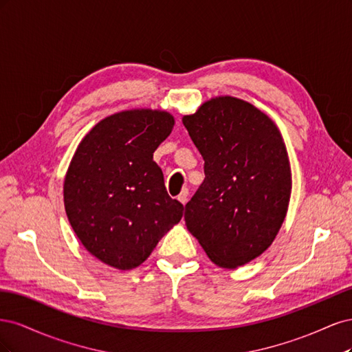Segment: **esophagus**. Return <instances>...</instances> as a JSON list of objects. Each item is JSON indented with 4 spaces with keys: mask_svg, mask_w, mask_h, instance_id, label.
Returning <instances> with one entry per match:
<instances>
[{
    "mask_svg": "<svg viewBox=\"0 0 352 352\" xmlns=\"http://www.w3.org/2000/svg\"><path fill=\"white\" fill-rule=\"evenodd\" d=\"M188 194H189V190H188V188H184L182 189V192H180L179 195H177V199L182 202V204H186V201H188Z\"/></svg>",
    "mask_w": 352,
    "mask_h": 352,
    "instance_id": "esophagus-1",
    "label": "esophagus"
}]
</instances>
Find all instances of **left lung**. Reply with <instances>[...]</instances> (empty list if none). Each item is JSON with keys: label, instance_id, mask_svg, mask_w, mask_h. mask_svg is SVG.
Masks as SVG:
<instances>
[{"label": "left lung", "instance_id": "left-lung-1", "mask_svg": "<svg viewBox=\"0 0 352 352\" xmlns=\"http://www.w3.org/2000/svg\"><path fill=\"white\" fill-rule=\"evenodd\" d=\"M182 122L206 173L185 206L186 228L212 263L236 269L270 247L286 217L292 176L283 138L267 114L229 95Z\"/></svg>", "mask_w": 352, "mask_h": 352}]
</instances>
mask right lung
I'll list each match as a JSON object with an SVG mask.
<instances>
[{"label": "right lung", "mask_w": 352, "mask_h": 352, "mask_svg": "<svg viewBox=\"0 0 352 352\" xmlns=\"http://www.w3.org/2000/svg\"><path fill=\"white\" fill-rule=\"evenodd\" d=\"M173 126L164 110L114 113L83 136L72 158L63 186L67 219L83 247L110 267H138L184 216L153 160Z\"/></svg>", "instance_id": "obj_1"}]
</instances>
